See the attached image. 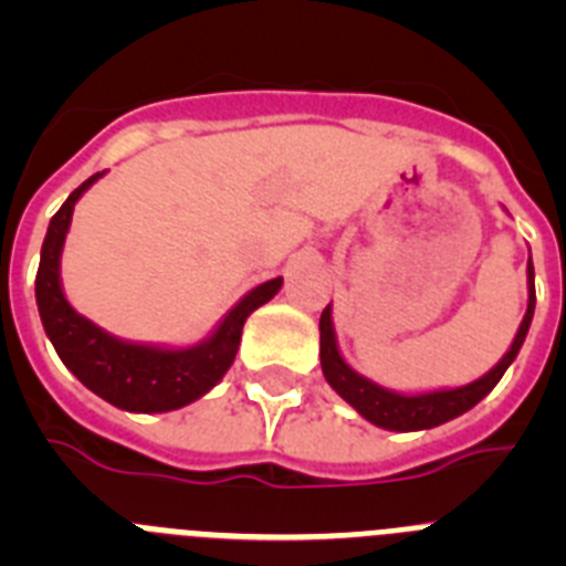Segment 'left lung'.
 I'll return each mask as SVG.
<instances>
[{
  "instance_id": "1",
  "label": "left lung",
  "mask_w": 566,
  "mask_h": 566,
  "mask_svg": "<svg viewBox=\"0 0 566 566\" xmlns=\"http://www.w3.org/2000/svg\"><path fill=\"white\" fill-rule=\"evenodd\" d=\"M533 312H536V272H533V260H527V312H524L522 326H518L516 337L504 352V357L488 374H482V377L468 385H459V388L405 394L363 377L345 363V357L339 354L337 332H334L332 303H328L323 317H319V365H323V377L359 417L368 419L377 428L399 433L428 431V428H437V424L462 417L464 411H470L473 405L482 402L496 388L502 374L507 371L513 359L518 357V352H522L524 337H527L530 323H533Z\"/></svg>"
}]
</instances>
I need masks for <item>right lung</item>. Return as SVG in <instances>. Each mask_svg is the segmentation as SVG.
<instances>
[{"label":"right lung","mask_w":566,"mask_h":566,"mask_svg":"<svg viewBox=\"0 0 566 566\" xmlns=\"http://www.w3.org/2000/svg\"><path fill=\"white\" fill-rule=\"evenodd\" d=\"M104 172L90 175L50 218L36 272L39 317L67 371L104 402L129 413L178 411L221 382L238 354L243 323L254 308L269 303L280 292L283 277L249 289L223 314L209 337L195 345L133 343L104 332L93 319L70 306L62 289V249L73 223V209Z\"/></svg>","instance_id":"right-lung-1"}]
</instances>
